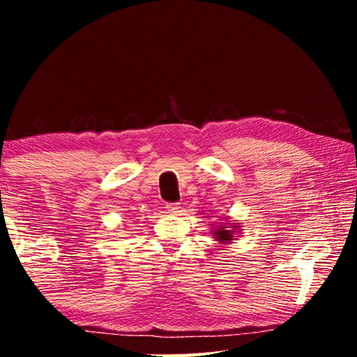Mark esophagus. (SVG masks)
I'll return each instance as SVG.
<instances>
[{
	"label": "esophagus",
	"mask_w": 357,
	"mask_h": 357,
	"mask_svg": "<svg viewBox=\"0 0 357 357\" xmlns=\"http://www.w3.org/2000/svg\"><path fill=\"white\" fill-rule=\"evenodd\" d=\"M165 208L170 214H179L181 213V204L179 203H168Z\"/></svg>",
	"instance_id": "34e87169"
}]
</instances>
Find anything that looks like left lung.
<instances>
[{"label": "left lung", "instance_id": "obj_1", "mask_svg": "<svg viewBox=\"0 0 357 357\" xmlns=\"http://www.w3.org/2000/svg\"><path fill=\"white\" fill-rule=\"evenodd\" d=\"M215 222H211V225H214ZM241 225L238 222L228 220L225 223H220L215 228H211V233H213L214 239L219 244H229L234 239V234H239Z\"/></svg>", "mask_w": 357, "mask_h": 357}]
</instances>
